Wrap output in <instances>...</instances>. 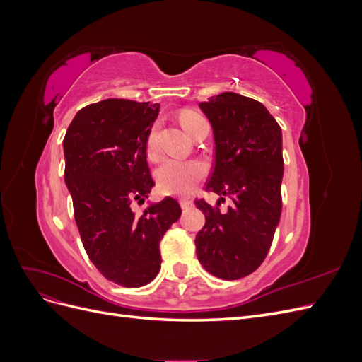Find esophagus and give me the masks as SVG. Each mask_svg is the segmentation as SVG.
<instances>
[{"instance_id":"esophagus-1","label":"esophagus","mask_w":362,"mask_h":362,"mask_svg":"<svg viewBox=\"0 0 362 362\" xmlns=\"http://www.w3.org/2000/svg\"><path fill=\"white\" fill-rule=\"evenodd\" d=\"M180 205H181L182 210H187V208L192 206V201L187 199V198H181V199H180Z\"/></svg>"}]
</instances>
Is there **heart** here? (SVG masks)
Instances as JSON below:
<instances>
[{
  "mask_svg": "<svg viewBox=\"0 0 362 362\" xmlns=\"http://www.w3.org/2000/svg\"><path fill=\"white\" fill-rule=\"evenodd\" d=\"M205 120L201 115L185 112L181 115V125L192 136L194 127ZM157 125L152 127L146 139V151L149 156L157 152ZM205 177V166L194 160H164L156 170V180L158 189L163 193L187 194Z\"/></svg>",
  "mask_w": 362,
  "mask_h": 362,
  "instance_id": "b5f03b06",
  "label": "heart"
}]
</instances>
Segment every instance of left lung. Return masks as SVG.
Returning a JSON list of instances; mask_svg holds the SVG:
<instances>
[{
  "instance_id": "8db88e82",
  "label": "left lung",
  "mask_w": 362,
  "mask_h": 362,
  "mask_svg": "<svg viewBox=\"0 0 362 362\" xmlns=\"http://www.w3.org/2000/svg\"><path fill=\"white\" fill-rule=\"evenodd\" d=\"M214 134V169L205 190L228 196V211L204 199L196 254L211 275L234 281L255 272L272 246L282 210L281 127L261 103L233 92L199 104ZM222 201L225 198H221Z\"/></svg>"
}]
</instances>
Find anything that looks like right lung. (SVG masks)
Listing matches in <instances>:
<instances>
[{
  "label": "right lung",
  "instance_id": "add662e5",
  "mask_svg": "<svg viewBox=\"0 0 362 362\" xmlns=\"http://www.w3.org/2000/svg\"><path fill=\"white\" fill-rule=\"evenodd\" d=\"M160 104L104 100L75 115L63 139L64 181L83 246L95 267L122 287L146 286L161 266L160 242L181 216L164 198L136 214L154 181L146 139Z\"/></svg>",
  "mask_w": 362,
  "mask_h": 362
}]
</instances>
